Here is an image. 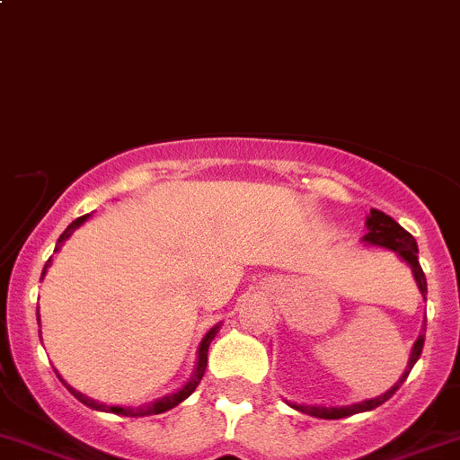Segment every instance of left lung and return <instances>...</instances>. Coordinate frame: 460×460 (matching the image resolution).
Wrapping results in <instances>:
<instances>
[{"label": "left lung", "mask_w": 460, "mask_h": 460, "mask_svg": "<svg viewBox=\"0 0 460 460\" xmlns=\"http://www.w3.org/2000/svg\"><path fill=\"white\" fill-rule=\"evenodd\" d=\"M367 229H368V234L364 235V240H367V243H371V244H377V247L391 249V252L398 253L402 261H407L409 265H411L413 276H416L418 288H420L422 294H427L425 271H422L420 262H418V244H416V240H413V235L409 234V231H404L402 226H400L398 222L394 220V217H389L386 213L377 211V208H373L371 216H368ZM422 346H425V334H420V337H418V341L413 343L411 359H409V364H407V368H404L402 377H400V380L395 382V386H391V389L386 391L385 395H377V398H373V400H364V402H359V404H350V407H303V404H292V407L296 409V411L307 413V416L325 418V420H337V418L353 416V413L371 411V409L385 404L386 400H389L391 395H394L395 391L400 389V385L407 380V376L411 373L413 364H416L418 358H420Z\"/></svg>", "instance_id": "8db88e82"}]
</instances>
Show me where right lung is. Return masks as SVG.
Listing matches in <instances>:
<instances>
[{
  "label": "right lung",
  "mask_w": 460,
  "mask_h": 460,
  "mask_svg": "<svg viewBox=\"0 0 460 460\" xmlns=\"http://www.w3.org/2000/svg\"><path fill=\"white\" fill-rule=\"evenodd\" d=\"M87 217H89V216H80V217H75V220L71 222V225L66 226L65 231H62V235H60V238H58L56 252H58V249H60V244L65 243V240L69 238V235L74 234V231L78 229V226L83 225L84 220H87ZM49 262H51V258H49V261H47V265H44V271H47ZM44 271H42V276H44ZM216 332H217V325H216V328H211V330H208V332H207V337H204V339H202V343H199V358H198V368H195V373H193V380H190L189 385L184 386V389H180V391H177V394H172V395H166V398L157 400V402L148 404V407H139V409H130V407H107V404H98V402H93V400L84 398L83 394H75V391L71 389V386H66V389H69L71 394H74V398H75V400H80V402H83V404H87V407L96 409V411H110V413H117V416H128V418H141V416H155V413H164V411H168V409L177 407V404H180L181 400H186V398H189V395L193 394V391H195V386L199 385V380H202L204 371H207V353H208V343H211V339L216 337Z\"/></svg>",
  "instance_id": "add662e5"
}]
</instances>
